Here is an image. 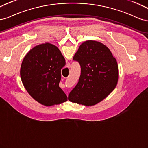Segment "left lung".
Listing matches in <instances>:
<instances>
[{
    "label": "left lung",
    "instance_id": "1",
    "mask_svg": "<svg viewBox=\"0 0 148 148\" xmlns=\"http://www.w3.org/2000/svg\"><path fill=\"white\" fill-rule=\"evenodd\" d=\"M81 68L79 82L68 96L69 101L93 106L106 98L116 87L118 64L111 51L101 42H83L73 57Z\"/></svg>",
    "mask_w": 148,
    "mask_h": 148
}]
</instances>
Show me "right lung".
<instances>
[{
  "label": "right lung",
  "instance_id": "obj_1",
  "mask_svg": "<svg viewBox=\"0 0 148 148\" xmlns=\"http://www.w3.org/2000/svg\"><path fill=\"white\" fill-rule=\"evenodd\" d=\"M65 59L56 46L39 44L24 58L20 77L26 91L36 101L47 106L67 101L68 97L59 87L61 70Z\"/></svg>",
  "mask_w": 148,
  "mask_h": 148
}]
</instances>
